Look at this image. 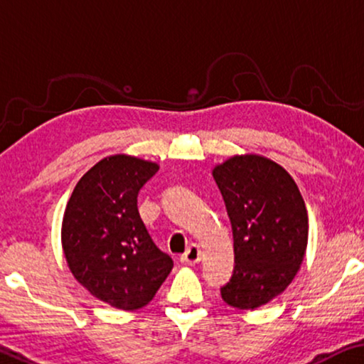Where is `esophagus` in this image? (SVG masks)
Listing matches in <instances>:
<instances>
[{
	"instance_id": "34e87169",
	"label": "esophagus",
	"mask_w": 364,
	"mask_h": 364,
	"mask_svg": "<svg viewBox=\"0 0 364 364\" xmlns=\"http://www.w3.org/2000/svg\"><path fill=\"white\" fill-rule=\"evenodd\" d=\"M199 260H201V249H199V245H196V244L189 245V247L186 249V252L181 255L183 264L194 265V264H198Z\"/></svg>"
}]
</instances>
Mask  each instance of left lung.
<instances>
[{"instance_id":"obj_1","label":"left lung","mask_w":364,"mask_h":364,"mask_svg":"<svg viewBox=\"0 0 364 364\" xmlns=\"http://www.w3.org/2000/svg\"><path fill=\"white\" fill-rule=\"evenodd\" d=\"M213 176L234 237L235 265L221 296L234 309L254 310L282 294L304 262L305 201L289 173L259 155L229 158Z\"/></svg>"}]
</instances>
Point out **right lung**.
Segmentation results:
<instances>
[{
  "label": "right lung",
  "mask_w": 364,
  "mask_h": 364,
  "mask_svg": "<svg viewBox=\"0 0 364 364\" xmlns=\"http://www.w3.org/2000/svg\"><path fill=\"white\" fill-rule=\"evenodd\" d=\"M158 165L129 155L104 158L79 183L63 219L70 272L92 295L120 310L145 306L173 260L153 242L138 213L140 189Z\"/></svg>",
  "instance_id": "1"
}]
</instances>
